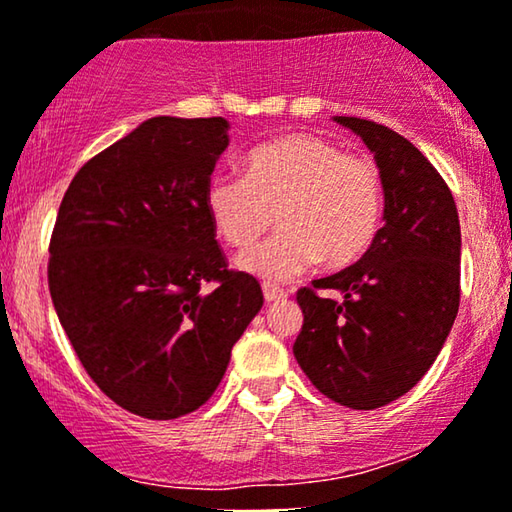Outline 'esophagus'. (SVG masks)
<instances>
[{
  "instance_id": "obj_1",
  "label": "esophagus",
  "mask_w": 512,
  "mask_h": 512,
  "mask_svg": "<svg viewBox=\"0 0 512 512\" xmlns=\"http://www.w3.org/2000/svg\"><path fill=\"white\" fill-rule=\"evenodd\" d=\"M262 292H264V299H267V304H276V302H281V299L288 297L285 295V290L276 288V285H269V283L262 285Z\"/></svg>"
}]
</instances>
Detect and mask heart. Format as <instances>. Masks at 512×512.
Wrapping results in <instances>:
<instances>
[{"label": "heart", "mask_w": 512, "mask_h": 512, "mask_svg": "<svg viewBox=\"0 0 512 512\" xmlns=\"http://www.w3.org/2000/svg\"><path fill=\"white\" fill-rule=\"evenodd\" d=\"M206 210L217 236L234 250H248L276 210V234L238 264L283 283L320 257L327 267H346L370 248L384 213V175L377 161L346 154L335 140L290 133L252 149L245 177H210Z\"/></svg>", "instance_id": "heart-1"}]
</instances>
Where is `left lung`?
<instances>
[{"instance_id": "left-lung-1", "label": "left lung", "mask_w": 512, "mask_h": 512, "mask_svg": "<svg viewBox=\"0 0 512 512\" xmlns=\"http://www.w3.org/2000/svg\"><path fill=\"white\" fill-rule=\"evenodd\" d=\"M384 175V227L356 264L297 292L304 325L295 358L311 384L351 410H377L428 372L461 297V227L433 163L391 128L335 117ZM318 289L339 291V300Z\"/></svg>"}]
</instances>
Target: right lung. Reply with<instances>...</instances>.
<instances>
[{"mask_svg":"<svg viewBox=\"0 0 512 512\" xmlns=\"http://www.w3.org/2000/svg\"><path fill=\"white\" fill-rule=\"evenodd\" d=\"M227 131L222 117L142 121L86 161L60 203L58 320L88 377L138 417L199 410L264 304L255 278L227 269L206 210Z\"/></svg>","mask_w":512,"mask_h":512,"instance_id":"add662e5","label":"right lung"}]
</instances>
